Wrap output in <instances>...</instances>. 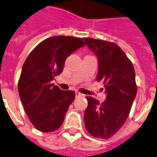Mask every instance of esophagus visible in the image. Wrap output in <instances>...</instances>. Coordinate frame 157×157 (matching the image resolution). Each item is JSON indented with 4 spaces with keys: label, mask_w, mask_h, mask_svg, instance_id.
Masks as SVG:
<instances>
[{
    "label": "esophagus",
    "mask_w": 157,
    "mask_h": 157,
    "mask_svg": "<svg viewBox=\"0 0 157 157\" xmlns=\"http://www.w3.org/2000/svg\"><path fill=\"white\" fill-rule=\"evenodd\" d=\"M75 96H76V98H80V97H82V93H80V92H75Z\"/></svg>",
    "instance_id": "esophagus-1"
}]
</instances>
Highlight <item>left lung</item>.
<instances>
[{"label":"left lung","instance_id":"1","mask_svg":"<svg viewBox=\"0 0 157 157\" xmlns=\"http://www.w3.org/2000/svg\"><path fill=\"white\" fill-rule=\"evenodd\" d=\"M87 47L98 58L97 80L104 82L105 100L100 103L86 97L88 102L84 112L85 127L95 138H111L127 120L137 94L133 64L119 46L94 38H83Z\"/></svg>","mask_w":157,"mask_h":157}]
</instances>
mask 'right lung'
I'll list each match as a JSON object with an SVG mask.
<instances>
[{
  "label": "right lung",
  "mask_w": 157,
  "mask_h": 157,
  "mask_svg": "<svg viewBox=\"0 0 157 157\" xmlns=\"http://www.w3.org/2000/svg\"><path fill=\"white\" fill-rule=\"evenodd\" d=\"M85 46L78 37L56 36L44 40L29 54L22 68L18 90L25 112L37 130H56L75 98L52 81L62 73L66 58Z\"/></svg>",
  "instance_id": "obj_1"
}]
</instances>
